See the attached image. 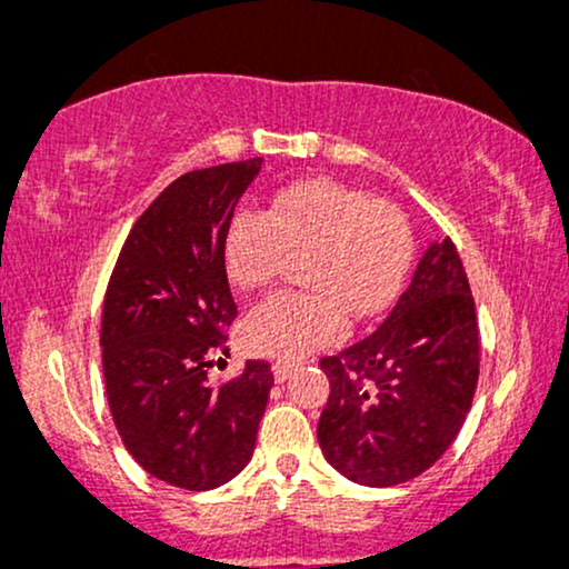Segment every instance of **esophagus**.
I'll return each instance as SVG.
<instances>
[{"label":"esophagus","mask_w":569,"mask_h":569,"mask_svg":"<svg viewBox=\"0 0 569 569\" xmlns=\"http://www.w3.org/2000/svg\"><path fill=\"white\" fill-rule=\"evenodd\" d=\"M296 362H287V359H277V362L271 365V370H273V378L279 380V383H284L287 378L292 376V372H296Z\"/></svg>","instance_id":"34e87169"}]
</instances>
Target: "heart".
<instances>
[{"label": "heart", "mask_w": 569, "mask_h": 569, "mask_svg": "<svg viewBox=\"0 0 569 569\" xmlns=\"http://www.w3.org/2000/svg\"><path fill=\"white\" fill-rule=\"evenodd\" d=\"M306 292H279L256 306L244 343L266 357L298 359L336 343L353 319L378 317L402 290L412 231L399 207L332 178L273 193L269 212L242 210L223 239V269L237 290L271 284L287 256H303Z\"/></svg>", "instance_id": "b5f03b06"}]
</instances>
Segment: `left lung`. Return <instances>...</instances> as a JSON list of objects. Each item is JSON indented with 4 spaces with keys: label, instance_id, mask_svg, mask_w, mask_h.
<instances>
[{
    "label": "left lung",
    "instance_id": "8db88e82",
    "mask_svg": "<svg viewBox=\"0 0 569 569\" xmlns=\"http://www.w3.org/2000/svg\"><path fill=\"white\" fill-rule=\"evenodd\" d=\"M319 367L330 397L319 418L327 463L367 487L431 469L456 442L479 380V327L463 263L447 237L372 336Z\"/></svg>",
    "mask_w": 569,
    "mask_h": 569
}]
</instances>
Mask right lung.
I'll use <instances>...</instances> for the list:
<instances>
[{"label":"right lung","instance_id":"obj_1","mask_svg":"<svg viewBox=\"0 0 569 569\" xmlns=\"http://www.w3.org/2000/svg\"><path fill=\"white\" fill-rule=\"evenodd\" d=\"M263 159L172 180L124 239L103 300L100 346L111 418L151 477L216 490L250 463L273 376L250 359L239 378L207 383L237 303L223 269L233 207Z\"/></svg>","mask_w":569,"mask_h":569}]
</instances>
